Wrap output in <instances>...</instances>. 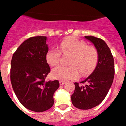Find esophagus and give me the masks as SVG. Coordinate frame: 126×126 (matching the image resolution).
Masks as SVG:
<instances>
[{"mask_svg":"<svg viewBox=\"0 0 126 126\" xmlns=\"http://www.w3.org/2000/svg\"><path fill=\"white\" fill-rule=\"evenodd\" d=\"M65 84V81H63V80H60L59 81V84H60V85H63V84Z\"/></svg>","mask_w":126,"mask_h":126,"instance_id":"1","label":"esophagus"}]
</instances>
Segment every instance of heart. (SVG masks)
Wrapping results in <instances>:
<instances>
[{
    "mask_svg": "<svg viewBox=\"0 0 126 126\" xmlns=\"http://www.w3.org/2000/svg\"><path fill=\"white\" fill-rule=\"evenodd\" d=\"M63 53L72 54L69 65L71 66L60 65L51 71L53 79L60 80H75L80 76V71L83 75H87L94 71L99 59L97 50L94 46H88L84 41L75 37H68L59 44ZM61 51L57 48L49 49L46 55V59L50 66L58 65L61 57Z\"/></svg>",
    "mask_w": 126,
    "mask_h": 126,
    "instance_id": "1",
    "label": "heart"
}]
</instances>
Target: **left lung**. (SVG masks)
<instances>
[{
	"instance_id": "left-lung-1",
	"label": "left lung",
	"mask_w": 126,
	"mask_h": 126,
	"mask_svg": "<svg viewBox=\"0 0 126 126\" xmlns=\"http://www.w3.org/2000/svg\"><path fill=\"white\" fill-rule=\"evenodd\" d=\"M85 38L95 46L99 54L97 65L94 72L81 82H75L72 103L79 109L88 110L99 105L107 95L114 76V63L110 49L103 40L92 36Z\"/></svg>"
}]
</instances>
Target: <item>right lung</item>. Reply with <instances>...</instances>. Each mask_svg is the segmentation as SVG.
I'll list each match as a JSON object with an SVG mask.
<instances>
[{"mask_svg":"<svg viewBox=\"0 0 126 126\" xmlns=\"http://www.w3.org/2000/svg\"><path fill=\"white\" fill-rule=\"evenodd\" d=\"M46 36H34L21 44L11 61L10 80L13 90L21 105L37 112L53 105V94L59 81H46L50 72L46 55L48 51Z\"/></svg>","mask_w":126,"mask_h":126,"instance_id":"right-lung-1","label":"right lung"}]
</instances>
